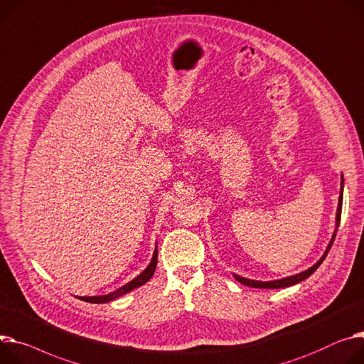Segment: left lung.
Masks as SVG:
<instances>
[{"instance_id":"obj_1","label":"left lung","mask_w":364,"mask_h":364,"mask_svg":"<svg viewBox=\"0 0 364 364\" xmlns=\"http://www.w3.org/2000/svg\"><path fill=\"white\" fill-rule=\"evenodd\" d=\"M343 188H344V179L341 176V191H340V198H338V208H337V225H335V232L332 235V239L325 250V254L322 255V258L315 264L312 265L309 269H306L300 274H296V275H291V277H286V278H282V279H274V282H257V279H249V278H245V277H240L237 274H233L235 278L237 279L239 283H242L243 286H247V287H255V289H283V287H289V286H293V284H297L300 282H303V279H306L307 277H311L316 269L323 262V259L326 258L329 249L333 243V239H335V235H337V229L340 226V220H341V210H343Z\"/></svg>"}]
</instances>
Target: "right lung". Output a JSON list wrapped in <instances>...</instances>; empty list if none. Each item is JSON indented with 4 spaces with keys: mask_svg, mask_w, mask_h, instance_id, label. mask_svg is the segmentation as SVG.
<instances>
[{
    "mask_svg": "<svg viewBox=\"0 0 364 364\" xmlns=\"http://www.w3.org/2000/svg\"><path fill=\"white\" fill-rule=\"evenodd\" d=\"M156 265H157V246H156V250H154L153 258H151L149 267L141 274H139L138 277L131 279L129 283H127L125 286H122L117 291L110 293V294H106V296H90V297L86 296V297H80V299L85 300V301H89V303H107L110 300H115L117 297H119V296H122V294H125V293H128V291H131V290H134V289H136L139 286L146 284L149 279L153 277V274L156 271Z\"/></svg>",
    "mask_w": 364,
    "mask_h": 364,
    "instance_id": "1",
    "label": "right lung"
}]
</instances>
